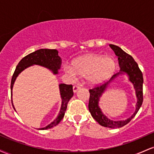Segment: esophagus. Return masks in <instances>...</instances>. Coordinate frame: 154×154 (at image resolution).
<instances>
[{"label": "esophagus", "mask_w": 154, "mask_h": 154, "mask_svg": "<svg viewBox=\"0 0 154 154\" xmlns=\"http://www.w3.org/2000/svg\"><path fill=\"white\" fill-rule=\"evenodd\" d=\"M79 88H80V86L78 85H74L73 86V91H74V93H76V92L78 91Z\"/></svg>", "instance_id": "1"}]
</instances>
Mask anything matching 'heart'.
<instances>
[{
  "label": "heart",
  "instance_id": "1",
  "mask_svg": "<svg viewBox=\"0 0 154 154\" xmlns=\"http://www.w3.org/2000/svg\"><path fill=\"white\" fill-rule=\"evenodd\" d=\"M116 69V63L112 58L103 57L100 55L91 54L82 56L72 63V69L66 68L70 75L87 77L93 85L103 82L111 77Z\"/></svg>",
  "mask_w": 154,
  "mask_h": 154
}]
</instances>
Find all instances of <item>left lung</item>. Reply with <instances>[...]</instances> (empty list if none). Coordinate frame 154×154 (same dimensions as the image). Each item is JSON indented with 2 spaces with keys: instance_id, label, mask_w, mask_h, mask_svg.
Masks as SVG:
<instances>
[{
  "instance_id": "obj_1",
  "label": "left lung",
  "mask_w": 154,
  "mask_h": 154,
  "mask_svg": "<svg viewBox=\"0 0 154 154\" xmlns=\"http://www.w3.org/2000/svg\"><path fill=\"white\" fill-rule=\"evenodd\" d=\"M111 48L114 51L115 54L118 56L119 64L120 67V72L116 75L111 77L110 80L107 82H104L103 84L95 85L94 88L89 90L90 92V99L88 109L91 112L92 116L93 117L97 122L100 124L101 126L110 128H119L125 126L128 124L132 119V118L136 115L140 108L142 106L143 101V73L140 69L138 65L133 58L130 55L127 54L123 50H122L119 47L114 45H109ZM125 72L128 75L130 81L134 84L136 91V95L138 98V103L136 105V112L128 119L121 121H113L107 118L100 111L98 106V101L100 97L103 92L105 88L107 87L109 82L114 79L118 74Z\"/></svg>"
}]
</instances>
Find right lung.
Returning <instances> with one entry per match:
<instances>
[{
	"label": "right lung",
	"mask_w": 154,
	"mask_h": 154,
	"mask_svg": "<svg viewBox=\"0 0 154 154\" xmlns=\"http://www.w3.org/2000/svg\"><path fill=\"white\" fill-rule=\"evenodd\" d=\"M33 64H38L45 66L51 69L54 74H57L58 70L59 69L61 66V59L58 55V51L56 50V49H40V50L35 51V52L31 53V54H28L27 56H24L19 62L18 65L16 67L14 75L12 76L11 82V96L12 88H13L14 83V81L17 76L24 69ZM59 89L61 98H62V103H61V110H60L59 115H58L57 118L53 122H51L50 125H48L44 128H40V130H46V129L53 128V127L57 125L63 118L65 111L66 110L67 104H68L69 100L72 98V97L73 96L74 93L73 89H72V85L60 84Z\"/></svg>",
	"instance_id": "obj_1"
}]
</instances>
